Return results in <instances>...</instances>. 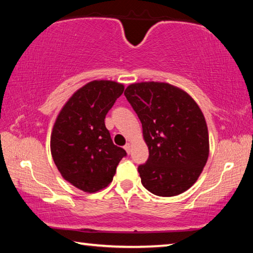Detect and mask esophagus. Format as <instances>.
Returning a JSON list of instances; mask_svg holds the SVG:
<instances>
[{
	"label": "esophagus",
	"instance_id": "obj_1",
	"mask_svg": "<svg viewBox=\"0 0 253 253\" xmlns=\"http://www.w3.org/2000/svg\"><path fill=\"white\" fill-rule=\"evenodd\" d=\"M130 147H131V146H130V144H129V143H127V144L125 145V146H124V148L126 149V152H127L128 154L130 153Z\"/></svg>",
	"mask_w": 253,
	"mask_h": 253
}]
</instances>
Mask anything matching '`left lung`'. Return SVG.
<instances>
[{
	"instance_id": "1",
	"label": "left lung",
	"mask_w": 253,
	"mask_h": 253,
	"mask_svg": "<svg viewBox=\"0 0 253 253\" xmlns=\"http://www.w3.org/2000/svg\"><path fill=\"white\" fill-rule=\"evenodd\" d=\"M124 95L138 116L149 156L138 166L144 187L175 196L199 178L209 157V132L198 104L165 83L129 84Z\"/></svg>"
}]
</instances>
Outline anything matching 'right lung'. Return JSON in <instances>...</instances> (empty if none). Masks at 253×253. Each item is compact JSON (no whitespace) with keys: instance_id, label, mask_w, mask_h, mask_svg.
<instances>
[{"instance_id":"right-lung-1","label":"right lung","mask_w":253,"mask_h":253,"mask_svg":"<svg viewBox=\"0 0 253 253\" xmlns=\"http://www.w3.org/2000/svg\"><path fill=\"white\" fill-rule=\"evenodd\" d=\"M124 84L95 80L77 90L60 111L51 134L50 147L62 177L88 193L108 186L125 149L116 146L105 118Z\"/></svg>"}]
</instances>
